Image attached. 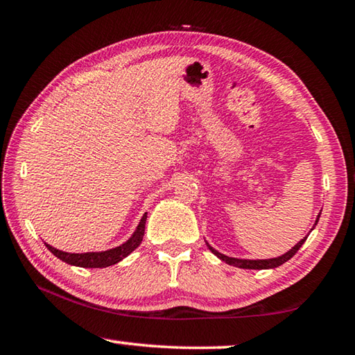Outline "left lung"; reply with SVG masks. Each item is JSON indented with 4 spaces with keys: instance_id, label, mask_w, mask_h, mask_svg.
<instances>
[{
    "instance_id": "left-lung-1",
    "label": "left lung",
    "mask_w": 355,
    "mask_h": 355,
    "mask_svg": "<svg viewBox=\"0 0 355 355\" xmlns=\"http://www.w3.org/2000/svg\"><path fill=\"white\" fill-rule=\"evenodd\" d=\"M318 220H320V214H318L315 225L318 224ZM311 230H313V228H311ZM307 236H309V235H307ZM307 236H305L304 239H300V241H299L296 245H294L293 249L288 250L286 254H284L282 257H277V258H269V260H241V258H232V257H227V255H224V254H220V252H218L216 249H213L211 245H209L208 243H207V245H208V249L211 250L216 257L220 258V260L225 261L227 264H233V266L243 268V269H271V268L280 266V264H284L285 261L290 260L291 257H294V254H296V252H297L300 248H302V244L305 243V239H307Z\"/></svg>"
}]
</instances>
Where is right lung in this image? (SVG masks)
Instances as JSON below:
<instances>
[{
  "mask_svg": "<svg viewBox=\"0 0 355 355\" xmlns=\"http://www.w3.org/2000/svg\"><path fill=\"white\" fill-rule=\"evenodd\" d=\"M146 220H147V213L142 216L139 225L135 230L133 235L128 239L127 243H123L119 248H114L110 250L103 252H86V254H69V252H62L59 249H55L53 245L46 244L48 250L51 252L53 255H56L59 260H62L69 264H73V266L80 268H106L112 266L119 261H122L125 257H128L131 252H133L137 245L141 244L144 238V232H146Z\"/></svg>",
  "mask_w": 355,
  "mask_h": 355,
  "instance_id": "obj_1",
  "label": "right lung"
}]
</instances>
